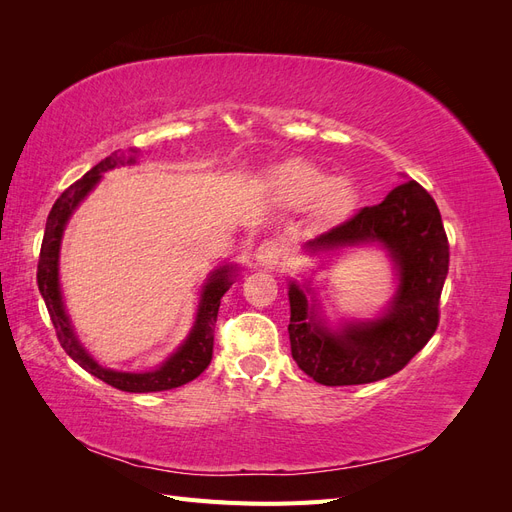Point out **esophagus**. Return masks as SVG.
I'll return each instance as SVG.
<instances>
[{
	"mask_svg": "<svg viewBox=\"0 0 512 512\" xmlns=\"http://www.w3.org/2000/svg\"><path fill=\"white\" fill-rule=\"evenodd\" d=\"M282 256H284V247L277 239H265L256 250V260L260 262L262 267H269V269L275 267V265H280Z\"/></svg>",
	"mask_w": 512,
	"mask_h": 512,
	"instance_id": "obj_1",
	"label": "esophagus"
}]
</instances>
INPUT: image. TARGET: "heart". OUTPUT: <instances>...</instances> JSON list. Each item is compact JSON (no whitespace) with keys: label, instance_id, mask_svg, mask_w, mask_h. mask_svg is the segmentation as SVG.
<instances>
[{"label":"heart","instance_id":"b5f03b06","mask_svg":"<svg viewBox=\"0 0 512 512\" xmlns=\"http://www.w3.org/2000/svg\"><path fill=\"white\" fill-rule=\"evenodd\" d=\"M273 192L288 205H307L318 222L342 220L354 205L346 179H329L322 168L305 160H286L269 175Z\"/></svg>","mask_w":512,"mask_h":512}]
</instances>
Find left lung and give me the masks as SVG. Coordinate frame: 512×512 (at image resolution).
Listing matches in <instances>:
<instances>
[{"label": "left lung", "instance_id": "left-lung-1", "mask_svg": "<svg viewBox=\"0 0 512 512\" xmlns=\"http://www.w3.org/2000/svg\"><path fill=\"white\" fill-rule=\"evenodd\" d=\"M380 241L399 269L389 314L331 333L314 320L305 292L290 284V352L309 378L324 386L367 384L404 369L423 350L440 322V294L448 273V239L436 200L406 181L380 205L363 207L350 220L309 241L312 247H344Z\"/></svg>", "mask_w": 512, "mask_h": 512}]
</instances>
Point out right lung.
Segmentation results:
<instances>
[{
  "instance_id": "obj_1",
  "label": "right lung",
  "mask_w": 512,
  "mask_h": 512,
  "mask_svg": "<svg viewBox=\"0 0 512 512\" xmlns=\"http://www.w3.org/2000/svg\"><path fill=\"white\" fill-rule=\"evenodd\" d=\"M136 156V151L132 149ZM126 158L115 151L111 156L104 158L100 164L89 170L79 181L72 183L68 190H64L49 213V220H46L44 228V239L40 247V260H38V288L42 299L49 309L51 322L55 327L57 339L61 348L68 352V356L79 363L91 376L100 378L102 382L115 386L119 391L128 393H156V391H170L177 389V386L188 384L190 380L198 378L203 371L209 367L211 356H213V335H215V322H218V309L222 303L224 292L232 286L230 269H218L213 275L209 284L203 290V299H200V307L196 314V324L185 339V344L170 356V359L156 371H145V374H128V371H113V369H102L91 356L83 350V346L76 339L70 320L64 312V303H61V292L57 282V262H59V243H61V232L72 211L79 207L81 200L94 190V185L100 181L102 173L111 170L119 164H132L136 158Z\"/></svg>"
}]
</instances>
